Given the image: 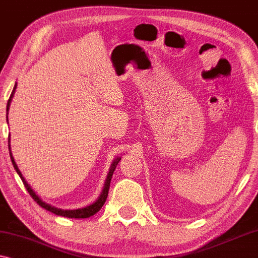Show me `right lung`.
I'll return each instance as SVG.
<instances>
[{
  "label": "right lung",
  "mask_w": 258,
  "mask_h": 258,
  "mask_svg": "<svg viewBox=\"0 0 258 258\" xmlns=\"http://www.w3.org/2000/svg\"><path fill=\"white\" fill-rule=\"evenodd\" d=\"M15 88H16V86H15ZM15 88H14L13 93H12V95H10V98L8 100V104H7V110H8V109H9V103H10V101H12V97H13L14 91H15ZM9 147H10V146H9ZM10 158H12V163H13V165H14V168H15V170L17 171V174L20 175V177H21V179H22L24 186H26V189L28 190V192L30 194V196L33 197V200L35 201V202H36V203L38 204V206H41L42 208H44L45 210L50 211V213H52V214L58 215V216L68 217V218H88V217L93 216V215H95V214L98 213V211L101 210V208L103 207V204L105 203V201H107L108 192H109V188H110L111 176H112V174H114V170H115L116 165H117L119 160H121V158H117V160H116V161L114 162V163H112L111 169H110V171H109V175H108V177H107V182H105V185H104L103 191H102L100 199H98V200L96 201V202L91 204V206H88V207H86V208H82V209H76V210H62V209H57V208H54V207L49 206V204L44 203L43 201H41L40 199H38V196L33 191V189H31L30 186H29V184H28V183L26 182V179L23 178L22 174H21V171L19 170V168H17L15 161H14V158H13V156H12V151H10Z\"/></svg>",
  "instance_id": "obj_1"
}]
</instances>
